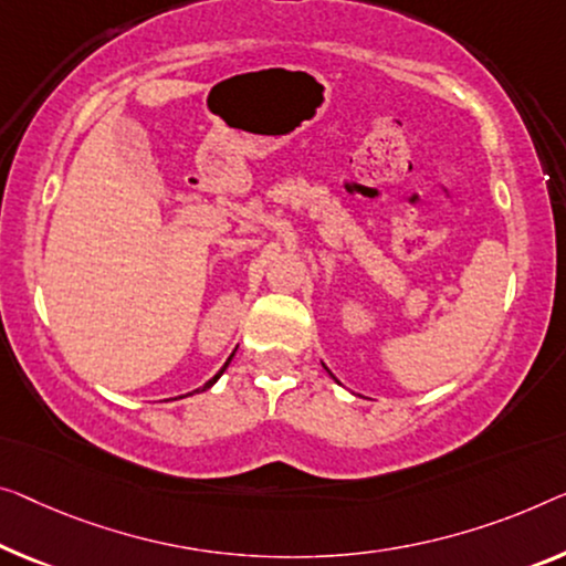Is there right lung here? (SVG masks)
Returning a JSON list of instances; mask_svg holds the SVG:
<instances>
[{"label":"right lung","instance_id":"right-lung-1","mask_svg":"<svg viewBox=\"0 0 566 566\" xmlns=\"http://www.w3.org/2000/svg\"><path fill=\"white\" fill-rule=\"evenodd\" d=\"M231 358H233V356H231ZM231 358H229V360H226V364H223V368H221V370H218V374H216L213 378H210V381H208L206 386H202V389H198V391H206V389H210V386H213V384L218 381V378H221V374H223V370H226V368H229V364H231Z\"/></svg>","mask_w":566,"mask_h":566}]
</instances>
